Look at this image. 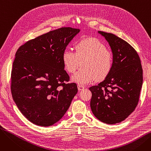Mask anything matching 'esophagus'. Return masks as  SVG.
Here are the masks:
<instances>
[{
	"label": "esophagus",
	"mask_w": 151,
	"mask_h": 151,
	"mask_svg": "<svg viewBox=\"0 0 151 151\" xmlns=\"http://www.w3.org/2000/svg\"><path fill=\"white\" fill-rule=\"evenodd\" d=\"M84 89V86H82V85H80V84H78V91H82Z\"/></svg>",
	"instance_id": "obj_1"
}]
</instances>
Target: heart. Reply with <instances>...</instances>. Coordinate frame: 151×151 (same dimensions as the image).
<instances>
[{
    "label": "heart",
    "instance_id": "1",
    "mask_svg": "<svg viewBox=\"0 0 151 151\" xmlns=\"http://www.w3.org/2000/svg\"><path fill=\"white\" fill-rule=\"evenodd\" d=\"M75 52L65 50L62 62L68 73H73L83 67L72 77L80 84H86L96 80H102L111 72L113 65V54L100 40L88 37L79 40L75 46Z\"/></svg>",
    "mask_w": 151,
    "mask_h": 151
}]
</instances>
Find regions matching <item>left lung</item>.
<instances>
[{
    "instance_id": "1",
    "label": "left lung",
    "mask_w": 151,
    "mask_h": 151,
    "mask_svg": "<svg viewBox=\"0 0 151 151\" xmlns=\"http://www.w3.org/2000/svg\"><path fill=\"white\" fill-rule=\"evenodd\" d=\"M99 33L111 48L113 65L104 81L89 88L91 108L99 120L115 124L125 120L138 104L142 69L137 51L129 43L113 34Z\"/></svg>"
}]
</instances>
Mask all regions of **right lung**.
<instances>
[{
  "instance_id": "obj_1",
  "label": "right lung",
  "mask_w": 151,
  "mask_h": 151,
  "mask_svg": "<svg viewBox=\"0 0 151 151\" xmlns=\"http://www.w3.org/2000/svg\"><path fill=\"white\" fill-rule=\"evenodd\" d=\"M80 31L61 27L21 46L15 54L11 75L13 99L21 113L35 125L58 122L78 92L64 70L62 54Z\"/></svg>"
}]
</instances>
